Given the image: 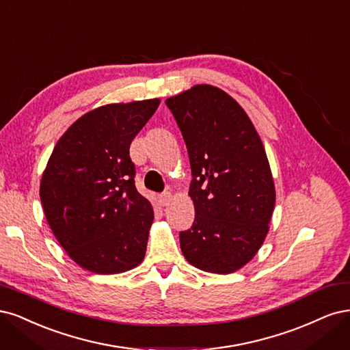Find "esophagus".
Instances as JSON below:
<instances>
[{"label":"esophagus","instance_id":"34e87169","mask_svg":"<svg viewBox=\"0 0 350 350\" xmlns=\"http://www.w3.org/2000/svg\"><path fill=\"white\" fill-rule=\"evenodd\" d=\"M172 200V193L170 191H163V193L160 195V202L161 204L165 206V205H168V202Z\"/></svg>","mask_w":350,"mask_h":350}]
</instances>
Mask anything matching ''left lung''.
Returning a JSON list of instances; mask_svg holds the SVG:
<instances>
[{
    "label": "left lung",
    "instance_id": "left-lung-1",
    "mask_svg": "<svg viewBox=\"0 0 350 350\" xmlns=\"http://www.w3.org/2000/svg\"><path fill=\"white\" fill-rule=\"evenodd\" d=\"M183 135L195 221L180 231L187 262L231 273L260 249L275 206L263 144L243 107L222 90L196 85L165 100Z\"/></svg>",
    "mask_w": 350,
    "mask_h": 350
}]
</instances>
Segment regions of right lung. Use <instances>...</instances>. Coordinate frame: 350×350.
<instances>
[{"label": "right lung", "mask_w": 350, "mask_h": 350, "mask_svg": "<svg viewBox=\"0 0 350 350\" xmlns=\"http://www.w3.org/2000/svg\"><path fill=\"white\" fill-rule=\"evenodd\" d=\"M159 98L88 111L55 145L40 182L51 230L75 263L122 273L145 256L152 206L135 187L129 146Z\"/></svg>", "instance_id": "add662e5"}]
</instances>
